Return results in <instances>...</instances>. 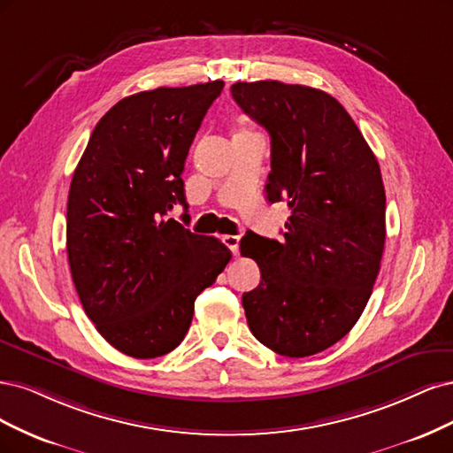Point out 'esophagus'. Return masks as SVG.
Here are the masks:
<instances>
[{"label":"esophagus","mask_w":453,"mask_h":453,"mask_svg":"<svg viewBox=\"0 0 453 453\" xmlns=\"http://www.w3.org/2000/svg\"><path fill=\"white\" fill-rule=\"evenodd\" d=\"M239 241H241V239H239L237 235H226V237L222 239V242H224L235 256L239 254Z\"/></svg>","instance_id":"esophagus-1"}]
</instances>
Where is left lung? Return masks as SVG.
<instances>
[{
    "mask_svg": "<svg viewBox=\"0 0 453 453\" xmlns=\"http://www.w3.org/2000/svg\"><path fill=\"white\" fill-rule=\"evenodd\" d=\"M231 96L271 135L267 199L288 201L282 241L250 235L257 288L242 296L254 337L286 357L339 342L367 306L386 241L380 165L333 96L279 81L235 82Z\"/></svg>",
    "mask_w": 453,
    "mask_h": 453,
    "instance_id": "left-lung-1",
    "label": "left lung"
}]
</instances>
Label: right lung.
<instances>
[{"mask_svg":"<svg viewBox=\"0 0 453 453\" xmlns=\"http://www.w3.org/2000/svg\"><path fill=\"white\" fill-rule=\"evenodd\" d=\"M222 81L120 99L92 131L67 199V257L82 309L122 354L177 348L194 303L231 252L167 212L186 207L182 171Z\"/></svg>","mask_w":453,"mask_h":453,"instance_id":"obj_1","label":"right lung"}]
</instances>
